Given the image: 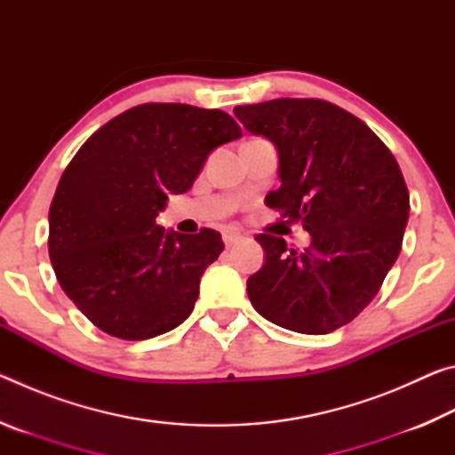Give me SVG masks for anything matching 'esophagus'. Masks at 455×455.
<instances>
[{"label": "esophagus", "mask_w": 455, "mask_h": 455, "mask_svg": "<svg viewBox=\"0 0 455 455\" xmlns=\"http://www.w3.org/2000/svg\"><path fill=\"white\" fill-rule=\"evenodd\" d=\"M222 241H225L227 246H233V244L243 241V235L235 228H225V230H222Z\"/></svg>", "instance_id": "34e87169"}]
</instances>
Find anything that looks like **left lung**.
Returning a JSON list of instances; mask_svg holds the SVG:
<instances>
[{
  "mask_svg": "<svg viewBox=\"0 0 455 455\" xmlns=\"http://www.w3.org/2000/svg\"><path fill=\"white\" fill-rule=\"evenodd\" d=\"M235 116L276 148L281 188L265 203L311 235L303 252L257 236L265 263L246 281L251 303L283 329L331 333L373 301L402 251L410 192L397 160L365 122L325 100L279 98L236 106Z\"/></svg>",
  "mask_w": 455,
  "mask_h": 455,
  "instance_id": "left-lung-1",
  "label": "left lung"
}]
</instances>
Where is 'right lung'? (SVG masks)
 <instances>
[{"instance_id": "add662e5", "label": "right lung", "mask_w": 455, "mask_h": 455, "mask_svg": "<svg viewBox=\"0 0 455 455\" xmlns=\"http://www.w3.org/2000/svg\"><path fill=\"white\" fill-rule=\"evenodd\" d=\"M222 110L130 108L92 134L61 174L50 206V260L74 305L104 333L142 341L195 309L200 276L225 249L220 233L156 225L209 154L241 138Z\"/></svg>"}]
</instances>
